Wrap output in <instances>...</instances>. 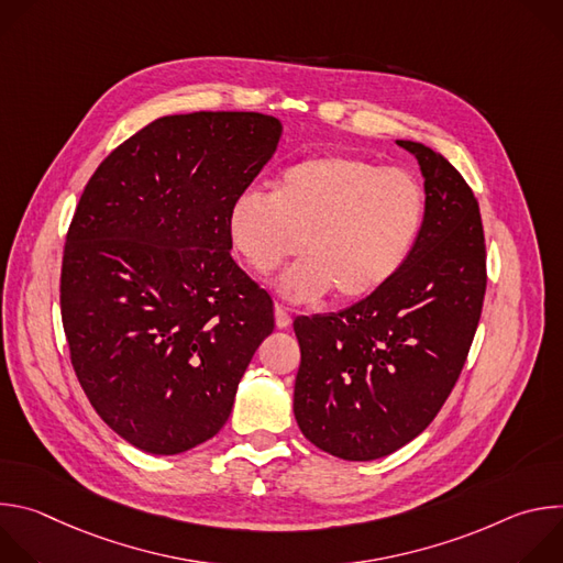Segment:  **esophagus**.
I'll list each match as a JSON object with an SVG mask.
<instances>
[{
    "mask_svg": "<svg viewBox=\"0 0 563 563\" xmlns=\"http://www.w3.org/2000/svg\"><path fill=\"white\" fill-rule=\"evenodd\" d=\"M274 318H276V328H278V330H285V328H289V323H291V313H289L283 305H276V307H274Z\"/></svg>",
    "mask_w": 563,
    "mask_h": 563,
    "instance_id": "1",
    "label": "esophagus"
}]
</instances>
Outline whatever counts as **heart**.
Returning a JSON list of instances; mask_svg holds the SVG:
<instances>
[{
  "mask_svg": "<svg viewBox=\"0 0 563 563\" xmlns=\"http://www.w3.org/2000/svg\"><path fill=\"white\" fill-rule=\"evenodd\" d=\"M423 220L426 196L408 172L323 153L287 167L272 194L240 191L227 211V233L258 276L300 245L305 254L276 283L283 298L311 302L336 289L341 300H354L406 265Z\"/></svg>",
  "mask_w": 563,
  "mask_h": 563,
  "instance_id": "heart-1",
  "label": "heart"
}]
</instances>
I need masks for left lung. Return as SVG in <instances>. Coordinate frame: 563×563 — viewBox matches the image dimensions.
I'll return each instance as SVG.
<instances>
[{
	"label": "left lung",
	"instance_id": "left-lung-1",
	"mask_svg": "<svg viewBox=\"0 0 563 563\" xmlns=\"http://www.w3.org/2000/svg\"><path fill=\"white\" fill-rule=\"evenodd\" d=\"M396 144L417 157L426 180V220L410 258L352 307L294 320L296 423L345 461L387 456L432 423L463 369L486 294L472 189L430 146Z\"/></svg>",
	"mask_w": 563,
	"mask_h": 563
}]
</instances>
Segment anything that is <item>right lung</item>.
Here are the masks:
<instances>
[{
    "label": "right lung",
    "instance_id": "add662e5",
    "mask_svg": "<svg viewBox=\"0 0 563 563\" xmlns=\"http://www.w3.org/2000/svg\"><path fill=\"white\" fill-rule=\"evenodd\" d=\"M280 120L200 111L151 122L89 180L62 261L70 363L102 421L180 454L227 423L274 332V302L231 258L227 211L276 153Z\"/></svg>",
    "mask_w": 563,
    "mask_h": 563
}]
</instances>
